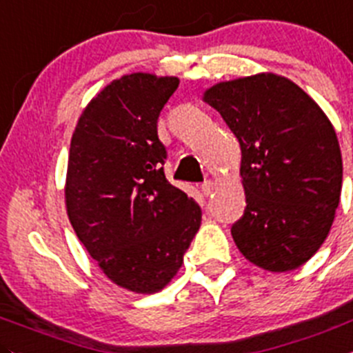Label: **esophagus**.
Masks as SVG:
<instances>
[{
  "mask_svg": "<svg viewBox=\"0 0 353 353\" xmlns=\"http://www.w3.org/2000/svg\"><path fill=\"white\" fill-rule=\"evenodd\" d=\"M214 182H211V180H208V182H204L203 185H201V189H203V192L206 194V196H210V194H213V190H214Z\"/></svg>",
  "mask_w": 353,
  "mask_h": 353,
  "instance_id": "34e87169",
  "label": "esophagus"
}]
</instances>
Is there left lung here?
I'll list each match as a JSON object with an SVG mask.
<instances>
[{
	"instance_id": "obj_1",
	"label": "left lung",
	"mask_w": 353,
	"mask_h": 353,
	"mask_svg": "<svg viewBox=\"0 0 353 353\" xmlns=\"http://www.w3.org/2000/svg\"><path fill=\"white\" fill-rule=\"evenodd\" d=\"M203 100L241 145L244 214L232 225L246 260L288 272L310 260L333 225L343 163L324 110L298 85L272 72L211 86Z\"/></svg>"
}]
</instances>
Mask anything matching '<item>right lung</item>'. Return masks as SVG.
Listing matches in <instances>:
<instances>
[{
	"label": "right lung",
	"instance_id": "right-lung-1",
	"mask_svg": "<svg viewBox=\"0 0 353 353\" xmlns=\"http://www.w3.org/2000/svg\"><path fill=\"white\" fill-rule=\"evenodd\" d=\"M179 78L126 74L79 116L70 139L65 206L100 270L140 294L163 290L183 263L201 208L164 176L157 117Z\"/></svg>",
	"mask_w": 353,
	"mask_h": 353
}]
</instances>
